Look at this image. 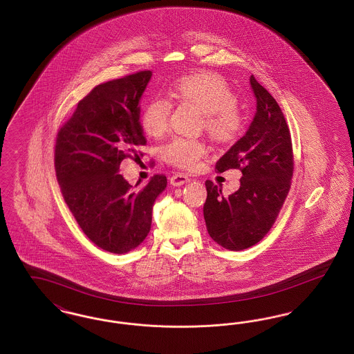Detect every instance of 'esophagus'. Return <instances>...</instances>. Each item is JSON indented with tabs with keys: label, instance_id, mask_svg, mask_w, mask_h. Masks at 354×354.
Masks as SVG:
<instances>
[{
	"label": "esophagus",
	"instance_id": "obj_1",
	"mask_svg": "<svg viewBox=\"0 0 354 354\" xmlns=\"http://www.w3.org/2000/svg\"><path fill=\"white\" fill-rule=\"evenodd\" d=\"M169 180H171V185L174 187H180L187 182H189V178H188V175H185V174H175V175L171 176Z\"/></svg>",
	"mask_w": 354,
	"mask_h": 354
}]
</instances>
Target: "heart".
<instances>
[{
	"instance_id": "b5f03b06",
	"label": "heart",
	"mask_w": 354,
	"mask_h": 354,
	"mask_svg": "<svg viewBox=\"0 0 354 354\" xmlns=\"http://www.w3.org/2000/svg\"><path fill=\"white\" fill-rule=\"evenodd\" d=\"M171 94L179 101L196 107L203 114V127L208 136L220 145L232 143L243 129V118L237 111V97L228 82L215 73H201L183 77L171 87ZM169 101L152 98L140 113L145 133L153 138L167 131ZM165 162L183 169H195L207 155L205 145L196 139L174 138L160 149Z\"/></svg>"
}]
</instances>
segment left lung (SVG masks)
Returning <instances> with one entry per match:
<instances>
[{"label": "left lung", "instance_id": "obj_1", "mask_svg": "<svg viewBox=\"0 0 354 354\" xmlns=\"http://www.w3.org/2000/svg\"><path fill=\"white\" fill-rule=\"evenodd\" d=\"M256 114L244 134L216 163V169L241 171L239 189L224 196L205 182L203 207L209 236L225 250L241 251L268 234L290 188L293 152L284 114L270 93L251 75Z\"/></svg>", "mask_w": 354, "mask_h": 354}]
</instances>
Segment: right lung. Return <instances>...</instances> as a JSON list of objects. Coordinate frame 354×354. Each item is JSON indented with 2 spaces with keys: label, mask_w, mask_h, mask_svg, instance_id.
I'll use <instances>...</instances> for the list:
<instances>
[{
  "label": "right lung",
  "mask_w": 354,
  "mask_h": 354,
  "mask_svg": "<svg viewBox=\"0 0 354 354\" xmlns=\"http://www.w3.org/2000/svg\"><path fill=\"white\" fill-rule=\"evenodd\" d=\"M151 71L94 87L61 127L55 142V174L71 214L95 245L107 252H130L149 235L152 207L167 187L153 175L134 189L119 174L126 158L139 160L147 143L140 98Z\"/></svg>",
  "instance_id": "right-lung-1"
}]
</instances>
